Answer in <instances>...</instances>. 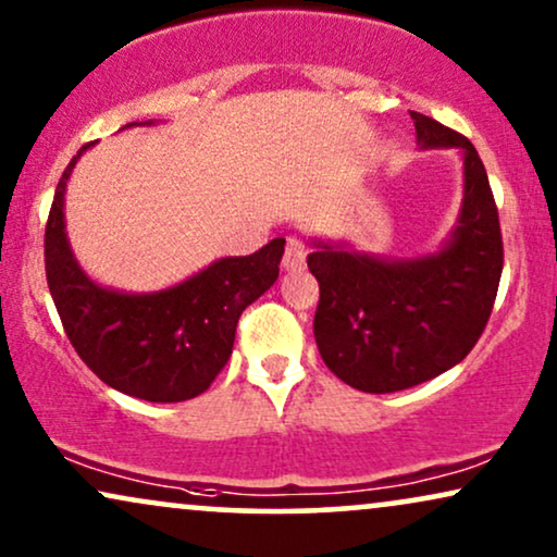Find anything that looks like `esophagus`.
<instances>
[{"label":"esophagus","instance_id":"esophagus-1","mask_svg":"<svg viewBox=\"0 0 557 557\" xmlns=\"http://www.w3.org/2000/svg\"><path fill=\"white\" fill-rule=\"evenodd\" d=\"M306 264V246L298 238H290L285 246V257H283V270L285 272H295Z\"/></svg>","mask_w":557,"mask_h":557}]
</instances>
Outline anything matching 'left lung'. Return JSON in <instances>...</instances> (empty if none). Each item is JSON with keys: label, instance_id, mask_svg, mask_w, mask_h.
I'll return each mask as SVG.
<instances>
[{"label": "left lung", "instance_id": "8db88e82", "mask_svg": "<svg viewBox=\"0 0 557 557\" xmlns=\"http://www.w3.org/2000/svg\"><path fill=\"white\" fill-rule=\"evenodd\" d=\"M421 149L462 153L457 226L432 255L375 257L344 242L311 238L308 270L321 287L313 334L326 368L364 393L426 383L481 339L504 267L488 174L466 136L411 112Z\"/></svg>", "mask_w": 557, "mask_h": 557}]
</instances>
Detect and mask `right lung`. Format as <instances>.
<instances>
[{"label":"right lung","mask_w":557,"mask_h":557,"mask_svg":"<svg viewBox=\"0 0 557 557\" xmlns=\"http://www.w3.org/2000/svg\"><path fill=\"white\" fill-rule=\"evenodd\" d=\"M146 123H128L125 128ZM87 144L55 187L46 226L48 290L76 355L110 388L151 404H177L210 388L234 351L244 308L274 285L285 238L249 257H223L157 293L104 287L76 262L66 236V182Z\"/></svg>","instance_id":"add662e5"}]
</instances>
